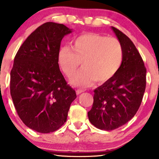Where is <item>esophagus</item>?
I'll return each mask as SVG.
<instances>
[{
  "label": "esophagus",
  "mask_w": 159,
  "mask_h": 159,
  "mask_svg": "<svg viewBox=\"0 0 159 159\" xmlns=\"http://www.w3.org/2000/svg\"><path fill=\"white\" fill-rule=\"evenodd\" d=\"M83 92H84V89H77L76 90V93L77 95H80V93H83Z\"/></svg>",
  "instance_id": "esophagus-1"
}]
</instances>
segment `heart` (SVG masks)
Listing matches in <instances>:
<instances>
[{
	"mask_svg": "<svg viewBox=\"0 0 159 159\" xmlns=\"http://www.w3.org/2000/svg\"><path fill=\"white\" fill-rule=\"evenodd\" d=\"M124 51L120 41L95 33L83 34L73 41L72 48L64 46L59 50L58 62L67 77L75 75L80 64L83 66L71 83L90 86L96 80L105 83L120 69Z\"/></svg>",
	"mask_w": 159,
	"mask_h": 159,
	"instance_id": "1",
	"label": "heart"
}]
</instances>
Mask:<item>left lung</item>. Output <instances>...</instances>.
I'll return each instance as SVG.
<instances>
[{"mask_svg": "<svg viewBox=\"0 0 159 159\" xmlns=\"http://www.w3.org/2000/svg\"><path fill=\"white\" fill-rule=\"evenodd\" d=\"M122 45L120 69L108 81L94 90L89 120L103 130L117 129L134 117L141 105L146 86V68L140 54L125 34L112 27Z\"/></svg>", "mask_w": 159, "mask_h": 159, "instance_id": "left-lung-1", "label": "left lung"}]
</instances>
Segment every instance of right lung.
I'll use <instances>...</instances> for the list:
<instances>
[{
    "label": "right lung",
    "mask_w": 159,
    "mask_h": 159,
    "mask_svg": "<svg viewBox=\"0 0 159 159\" xmlns=\"http://www.w3.org/2000/svg\"><path fill=\"white\" fill-rule=\"evenodd\" d=\"M71 30L48 22L32 32L19 48L11 71V95L19 117L42 134L58 129L66 122L76 98L60 71L58 52L63 37Z\"/></svg>",
    "instance_id": "add662e5"
}]
</instances>
